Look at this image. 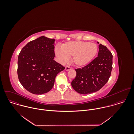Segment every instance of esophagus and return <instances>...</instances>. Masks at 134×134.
I'll use <instances>...</instances> for the list:
<instances>
[{"label": "esophagus", "instance_id": "obj_1", "mask_svg": "<svg viewBox=\"0 0 134 134\" xmlns=\"http://www.w3.org/2000/svg\"><path fill=\"white\" fill-rule=\"evenodd\" d=\"M65 70L66 71H69V70H71V68L70 66H66L65 67Z\"/></svg>", "mask_w": 134, "mask_h": 134}]
</instances>
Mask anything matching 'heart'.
Masks as SVG:
<instances>
[{
  "label": "heart",
  "mask_w": 134,
  "mask_h": 134,
  "mask_svg": "<svg viewBox=\"0 0 134 134\" xmlns=\"http://www.w3.org/2000/svg\"><path fill=\"white\" fill-rule=\"evenodd\" d=\"M55 52L59 61L63 63L72 58V63L77 66H83L90 63L96 56L97 46L93 43L75 41L62 44L61 48L56 47Z\"/></svg>",
  "instance_id": "obj_1"
}]
</instances>
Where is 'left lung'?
Wrapping results in <instances>:
<instances>
[{
	"mask_svg": "<svg viewBox=\"0 0 134 134\" xmlns=\"http://www.w3.org/2000/svg\"><path fill=\"white\" fill-rule=\"evenodd\" d=\"M99 44V42H97ZM98 56L81 69H75L76 76L71 85L77 92L88 94L100 90L108 81L113 69V55L99 44Z\"/></svg>",
	"mask_w": 134,
	"mask_h": 134,
	"instance_id": "obj_1",
	"label": "left lung"
}]
</instances>
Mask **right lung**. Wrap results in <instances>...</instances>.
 <instances>
[{"mask_svg": "<svg viewBox=\"0 0 134 134\" xmlns=\"http://www.w3.org/2000/svg\"><path fill=\"white\" fill-rule=\"evenodd\" d=\"M54 38L42 36L28 43L21 50L18 61L19 82L35 94L49 92L58 74L65 68L55 61Z\"/></svg>", "mask_w": 134, "mask_h": 134, "instance_id": "1", "label": "right lung"}]
</instances>
